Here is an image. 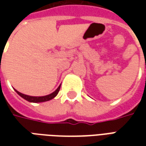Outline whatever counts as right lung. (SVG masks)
I'll use <instances>...</instances> for the list:
<instances>
[{
	"instance_id": "add662e5",
	"label": "right lung",
	"mask_w": 146,
	"mask_h": 146,
	"mask_svg": "<svg viewBox=\"0 0 146 146\" xmlns=\"http://www.w3.org/2000/svg\"><path fill=\"white\" fill-rule=\"evenodd\" d=\"M61 85L58 86V88L54 92H52L51 94H49L48 95H44V96H30V95H24L23 93H20L19 92H18L17 90L15 89V91L16 92L18 95H20L21 97L23 98H24L25 100L30 102H34V103H37V102H44L49 101V100H51L52 98H54L56 95H58V93L60 90Z\"/></svg>"
}]
</instances>
